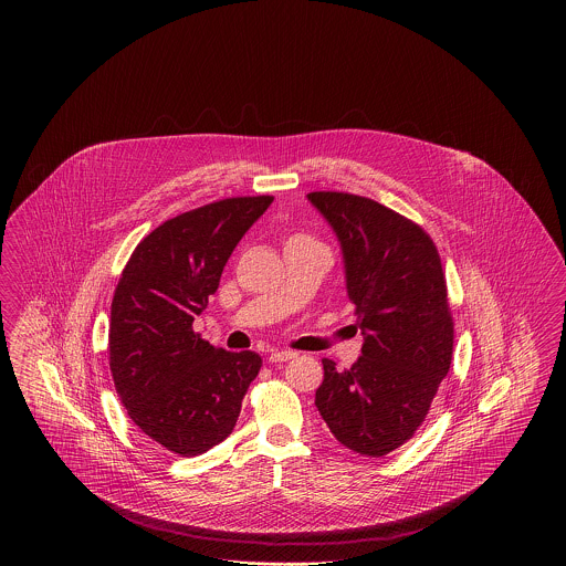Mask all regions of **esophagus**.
I'll list each match as a JSON object with an SVG mask.
<instances>
[{"mask_svg": "<svg viewBox=\"0 0 566 566\" xmlns=\"http://www.w3.org/2000/svg\"><path fill=\"white\" fill-rule=\"evenodd\" d=\"M296 358V352L291 350H273L270 354V363H286Z\"/></svg>", "mask_w": 566, "mask_h": 566, "instance_id": "1", "label": "esophagus"}]
</instances>
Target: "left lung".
I'll use <instances>...</instances> for the list:
<instances>
[{"mask_svg":"<svg viewBox=\"0 0 566 566\" xmlns=\"http://www.w3.org/2000/svg\"><path fill=\"white\" fill-rule=\"evenodd\" d=\"M307 201L339 242L363 333L350 369L324 358L316 407L342 446L386 457L424 422L450 371L454 323L441 259L418 224L374 199L321 190Z\"/></svg>","mask_w":566,"mask_h":566,"instance_id":"left-lung-1","label":"left lung"}]
</instances>
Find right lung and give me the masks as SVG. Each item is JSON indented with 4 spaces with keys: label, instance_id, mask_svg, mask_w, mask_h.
<instances>
[{
    "label": "right lung",
    "instance_id": "obj_1",
    "mask_svg": "<svg viewBox=\"0 0 566 566\" xmlns=\"http://www.w3.org/2000/svg\"><path fill=\"white\" fill-rule=\"evenodd\" d=\"M273 197H233L165 220L125 265L112 298L109 371L135 427L174 454L224 441L263 365L192 331L245 231Z\"/></svg>",
    "mask_w": 566,
    "mask_h": 566
}]
</instances>
